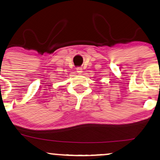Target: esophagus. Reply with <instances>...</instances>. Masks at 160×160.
Wrapping results in <instances>:
<instances>
[{
  "label": "esophagus",
  "instance_id": "1",
  "mask_svg": "<svg viewBox=\"0 0 160 160\" xmlns=\"http://www.w3.org/2000/svg\"><path fill=\"white\" fill-rule=\"evenodd\" d=\"M82 72H83V71H82V68H80V67L77 68V72H78L79 74H81L82 73Z\"/></svg>",
  "mask_w": 160,
  "mask_h": 160
}]
</instances>
